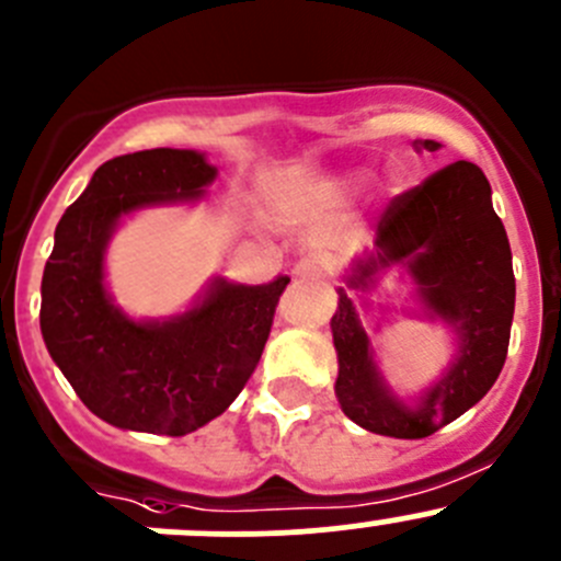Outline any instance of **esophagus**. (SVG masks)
I'll list each match as a JSON object with an SVG mask.
<instances>
[{
	"label": "esophagus",
	"mask_w": 561,
	"mask_h": 561,
	"mask_svg": "<svg viewBox=\"0 0 561 561\" xmlns=\"http://www.w3.org/2000/svg\"><path fill=\"white\" fill-rule=\"evenodd\" d=\"M331 271V257L323 252H309L293 265V276H325Z\"/></svg>",
	"instance_id": "34e87169"
}]
</instances>
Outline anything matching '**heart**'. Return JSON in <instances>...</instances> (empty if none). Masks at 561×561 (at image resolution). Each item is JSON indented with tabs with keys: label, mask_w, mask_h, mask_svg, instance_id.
<instances>
[{
	"label": "heart",
	"mask_w": 561,
	"mask_h": 561,
	"mask_svg": "<svg viewBox=\"0 0 561 561\" xmlns=\"http://www.w3.org/2000/svg\"><path fill=\"white\" fill-rule=\"evenodd\" d=\"M356 178H325V181H304L298 186L287 188V192L279 194V205L282 208H290L296 205L298 199L307 197V194H342L347 188L356 186Z\"/></svg>",
	"instance_id": "obj_1"
}]
</instances>
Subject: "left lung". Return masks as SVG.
Instances as JSON below:
<instances>
[{
  "instance_id": "left-lung-1",
  "label": "left lung",
  "mask_w": 561,
  "mask_h": 561,
  "mask_svg": "<svg viewBox=\"0 0 561 561\" xmlns=\"http://www.w3.org/2000/svg\"><path fill=\"white\" fill-rule=\"evenodd\" d=\"M416 148L433 153L442 145L425 139ZM391 264H402L412 274L432 317L454 325L459 356L416 407H405L379 378L366 332L346 287H340L331 318L340 358L334 391L345 416L364 431L425 438L477 405L507 358L515 312L513 252L480 167L455 161L391 199L375 230L373 252L353 263L345 282L352 289H368Z\"/></svg>"
}]
</instances>
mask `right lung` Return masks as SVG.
Returning a JSON list of instances; mask_svg holds the SVG:
<instances>
[{
	"mask_svg": "<svg viewBox=\"0 0 561 561\" xmlns=\"http://www.w3.org/2000/svg\"><path fill=\"white\" fill-rule=\"evenodd\" d=\"M197 150H139L95 170L54 232L43 271L41 331L87 408L123 431L186 436L225 413L252 378L290 276L268 285L210 282L203 301L167 320H130L103 285L119 219L188 203L214 183Z\"/></svg>",
	"mask_w": 561,
	"mask_h": 561,
	"instance_id": "1",
	"label": "right lung"
}]
</instances>
